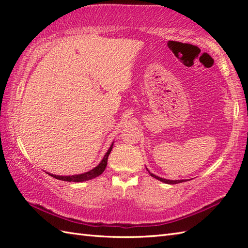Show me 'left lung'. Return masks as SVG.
<instances>
[{
    "instance_id": "obj_1",
    "label": "left lung",
    "mask_w": 248,
    "mask_h": 248,
    "mask_svg": "<svg viewBox=\"0 0 248 248\" xmlns=\"http://www.w3.org/2000/svg\"><path fill=\"white\" fill-rule=\"evenodd\" d=\"M146 170H148V168H146ZM148 172L150 173V176L157 179V180L161 181V182H164V183H167V184H177V183H180V182L184 181V180H168V179H164V178H161V177H157V176L154 175V173H151L149 170H148Z\"/></svg>"
}]
</instances>
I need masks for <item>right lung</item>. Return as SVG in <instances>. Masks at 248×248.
<instances>
[{
    "instance_id": "right-lung-1",
    "label": "right lung",
    "mask_w": 248,
    "mask_h": 248,
    "mask_svg": "<svg viewBox=\"0 0 248 248\" xmlns=\"http://www.w3.org/2000/svg\"><path fill=\"white\" fill-rule=\"evenodd\" d=\"M113 145H114V143H112V145L109 146V148L107 151V154L104 155L102 161L100 162L96 167L93 168V170H91L89 171H86L84 173H78V175H72V176H59V175H53V173H49V172H46V173H49L51 177H53L55 179H59V180H62V181L83 182V181L91 180V179H93V178L100 176L104 171L105 167H107V164H108V157L110 154V151H112Z\"/></svg>"
}]
</instances>
